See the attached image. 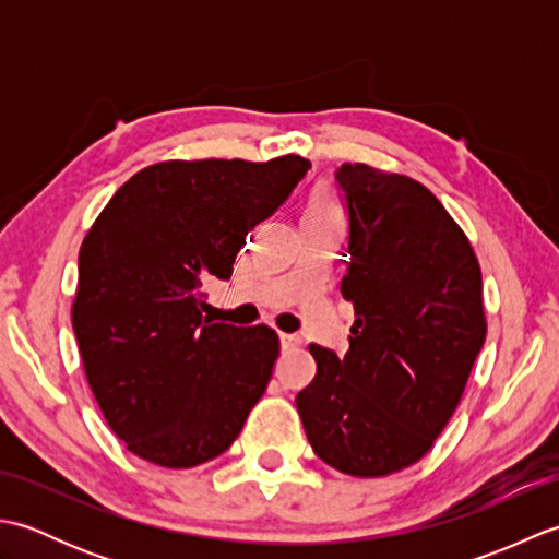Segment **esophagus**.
Here are the masks:
<instances>
[{"mask_svg": "<svg viewBox=\"0 0 559 559\" xmlns=\"http://www.w3.org/2000/svg\"><path fill=\"white\" fill-rule=\"evenodd\" d=\"M281 348L288 350V348H298L300 346V336H293V334H281Z\"/></svg>", "mask_w": 559, "mask_h": 559, "instance_id": "obj_1", "label": "esophagus"}]
</instances>
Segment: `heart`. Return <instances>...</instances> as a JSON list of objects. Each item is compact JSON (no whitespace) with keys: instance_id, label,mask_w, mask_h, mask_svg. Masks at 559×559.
I'll list each match as a JSON object with an SVG mask.
<instances>
[{"instance_id":"heart-1","label":"heart","mask_w":559,"mask_h":559,"mask_svg":"<svg viewBox=\"0 0 559 559\" xmlns=\"http://www.w3.org/2000/svg\"><path fill=\"white\" fill-rule=\"evenodd\" d=\"M305 218H341V206L329 189H317L310 204L305 209Z\"/></svg>"}]
</instances>
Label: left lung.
<instances>
[{
  "label": "left lung",
  "mask_w": 559,
  "mask_h": 559,
  "mask_svg": "<svg viewBox=\"0 0 559 559\" xmlns=\"http://www.w3.org/2000/svg\"><path fill=\"white\" fill-rule=\"evenodd\" d=\"M336 182L350 348L338 358L312 343L317 374L295 406L319 459L379 478L420 461L456 411L488 331L483 278L468 237L420 182L365 163H343Z\"/></svg>",
  "instance_id": "8db88e82"
}]
</instances>
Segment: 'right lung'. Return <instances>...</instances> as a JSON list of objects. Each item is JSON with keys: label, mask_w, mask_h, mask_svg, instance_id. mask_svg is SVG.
Segmentation results:
<instances>
[{"label": "right lung", "mask_w": 559, "mask_h": 559, "mask_svg": "<svg viewBox=\"0 0 559 559\" xmlns=\"http://www.w3.org/2000/svg\"><path fill=\"white\" fill-rule=\"evenodd\" d=\"M310 160H168L139 170L83 237L71 324L110 430L139 459L192 468L221 456L266 391L278 336L213 324L204 283L230 278L247 233Z\"/></svg>", "instance_id": "1"}]
</instances>
